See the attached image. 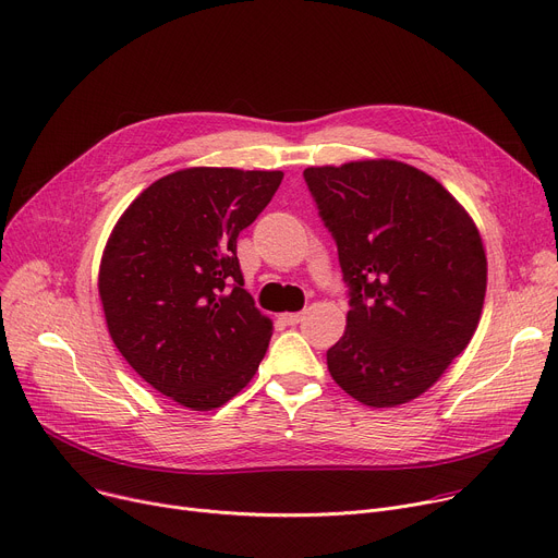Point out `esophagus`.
Returning a JSON list of instances; mask_svg holds the SVG:
<instances>
[{"label": "esophagus", "instance_id": "34e87169", "mask_svg": "<svg viewBox=\"0 0 558 558\" xmlns=\"http://www.w3.org/2000/svg\"><path fill=\"white\" fill-rule=\"evenodd\" d=\"M281 319H283L288 326H296L299 322L304 319V313H286V315H281Z\"/></svg>", "mask_w": 558, "mask_h": 558}]
</instances>
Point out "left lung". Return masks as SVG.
Here are the masks:
<instances>
[{
    "label": "left lung",
    "instance_id": "8db88e82",
    "mask_svg": "<svg viewBox=\"0 0 558 558\" xmlns=\"http://www.w3.org/2000/svg\"><path fill=\"white\" fill-rule=\"evenodd\" d=\"M351 288L330 377L366 407H398L442 377L474 337L487 256L469 211L426 171L371 158L304 171Z\"/></svg>",
    "mask_w": 558,
    "mask_h": 558
}]
</instances>
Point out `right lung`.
<instances>
[{"label": "right lung", "instance_id": "1", "mask_svg": "<svg viewBox=\"0 0 558 558\" xmlns=\"http://www.w3.org/2000/svg\"><path fill=\"white\" fill-rule=\"evenodd\" d=\"M283 171L187 167L143 190L113 226L98 292L116 349L192 411L232 400L259 368L272 319L243 288L236 236Z\"/></svg>", "mask_w": 558, "mask_h": 558}]
</instances>
